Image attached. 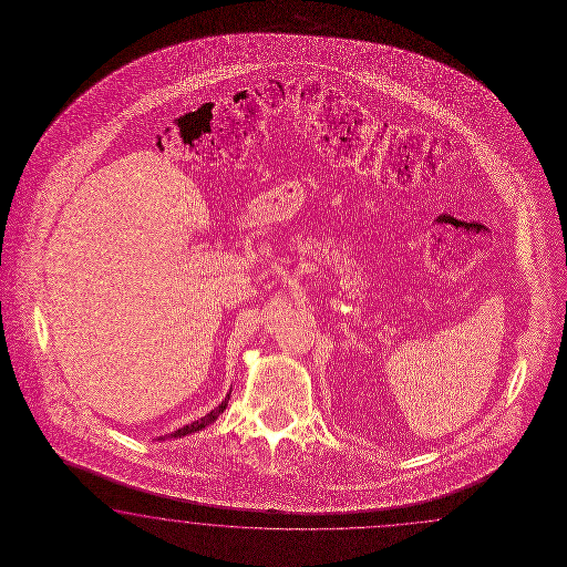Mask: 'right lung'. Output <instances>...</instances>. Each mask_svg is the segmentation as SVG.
Here are the masks:
<instances>
[{
  "label": "right lung",
  "mask_w": 567,
  "mask_h": 567,
  "mask_svg": "<svg viewBox=\"0 0 567 567\" xmlns=\"http://www.w3.org/2000/svg\"><path fill=\"white\" fill-rule=\"evenodd\" d=\"M227 402H229V394H227V399L223 400V402L216 406L213 413H208L206 416H202L199 421H194L192 425H185V427L177 429L175 433H171V437H182V435H189V433H194V431H199V429H204L206 425L215 423L216 419H218V414L223 413V411L227 409ZM161 440H163V437H161Z\"/></svg>",
  "instance_id": "obj_1"
}]
</instances>
